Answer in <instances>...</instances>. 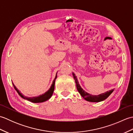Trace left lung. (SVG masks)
Segmentation results:
<instances>
[{
  "mask_svg": "<svg viewBox=\"0 0 133 133\" xmlns=\"http://www.w3.org/2000/svg\"><path fill=\"white\" fill-rule=\"evenodd\" d=\"M72 75L73 77H74V79H75L76 86H77V89L78 92L80 93L81 95L84 99L89 102H98L102 101L104 99H106L107 97H109V95L114 91V89H112L110 90L109 91L105 92L104 93H103V94H101L98 95H91L89 94V93L86 92L85 91H84V90L82 89L80 84H79L77 78L76 77L74 73H72Z\"/></svg>",
  "mask_w": 133,
  "mask_h": 133,
  "instance_id": "1",
  "label": "left lung"
}]
</instances>
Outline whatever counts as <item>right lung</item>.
Here are the masks:
<instances>
[{
  "label": "right lung",
  "instance_id": "obj_1",
  "mask_svg": "<svg viewBox=\"0 0 133 133\" xmlns=\"http://www.w3.org/2000/svg\"><path fill=\"white\" fill-rule=\"evenodd\" d=\"M57 78V73H56V76H55V78L54 79L53 81V82L51 86L50 87V89L48 90L47 92H46L44 93V94L38 96V97H30V98H28V97H24V96L22 94V93L20 92V91L19 90L17 89L16 87L14 85V83L13 84V86L14 87V88H15V90L17 91V92L18 93L19 95L21 96V97H22L24 99H26L34 103H39V102H43L46 101L48 99H49L51 97V96L53 94V92H54V86H55V79Z\"/></svg>",
  "mask_w": 133,
  "mask_h": 133
}]
</instances>
